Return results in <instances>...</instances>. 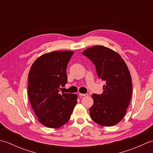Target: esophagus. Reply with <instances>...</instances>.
<instances>
[{
    "instance_id": "obj_1",
    "label": "esophagus",
    "mask_w": 153,
    "mask_h": 153,
    "mask_svg": "<svg viewBox=\"0 0 153 153\" xmlns=\"http://www.w3.org/2000/svg\"><path fill=\"white\" fill-rule=\"evenodd\" d=\"M79 95L81 97H88L89 96V95L87 93H85V94H83V93H79Z\"/></svg>"
}]
</instances>
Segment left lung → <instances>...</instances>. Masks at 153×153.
<instances>
[{"label":"left lung","mask_w":153,"mask_h":153,"mask_svg":"<svg viewBox=\"0 0 153 153\" xmlns=\"http://www.w3.org/2000/svg\"><path fill=\"white\" fill-rule=\"evenodd\" d=\"M95 66L97 76L105 81L103 93L92 95L91 118L102 126L117 124L124 117L132 95L131 77L122 57L109 48L97 45L82 53Z\"/></svg>","instance_id":"left-lung-1"}]
</instances>
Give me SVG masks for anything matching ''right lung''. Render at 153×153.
Wrapping results in <instances>:
<instances>
[{
    "instance_id": "1",
    "label": "right lung",
    "mask_w": 153,
    "mask_h": 153,
    "mask_svg": "<svg viewBox=\"0 0 153 153\" xmlns=\"http://www.w3.org/2000/svg\"><path fill=\"white\" fill-rule=\"evenodd\" d=\"M74 52L54 51L39 57L28 75V97L33 111L42 124L58 128L70 120L77 96L59 93L67 83L66 68Z\"/></svg>"
}]
</instances>
